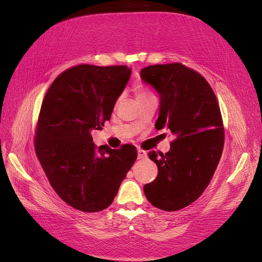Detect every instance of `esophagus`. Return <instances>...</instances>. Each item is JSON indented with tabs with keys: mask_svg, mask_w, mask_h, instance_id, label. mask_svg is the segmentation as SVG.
Returning a JSON list of instances; mask_svg holds the SVG:
<instances>
[{
	"mask_svg": "<svg viewBox=\"0 0 262 262\" xmlns=\"http://www.w3.org/2000/svg\"><path fill=\"white\" fill-rule=\"evenodd\" d=\"M144 157H146V152L143 149L139 148L138 149V158H139V160H141V158H144Z\"/></svg>",
	"mask_w": 262,
	"mask_h": 262,
	"instance_id": "obj_1",
	"label": "esophagus"
}]
</instances>
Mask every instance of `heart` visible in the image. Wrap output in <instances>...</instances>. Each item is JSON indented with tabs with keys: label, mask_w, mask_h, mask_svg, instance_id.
<instances>
[{
	"label": "heart",
	"mask_w": 262,
	"mask_h": 262,
	"mask_svg": "<svg viewBox=\"0 0 262 262\" xmlns=\"http://www.w3.org/2000/svg\"><path fill=\"white\" fill-rule=\"evenodd\" d=\"M136 94H137V97H138V98L146 97V96H148V95H150V94L147 93L145 90L141 89V87H137V89H136Z\"/></svg>",
	"instance_id": "heart-1"
}]
</instances>
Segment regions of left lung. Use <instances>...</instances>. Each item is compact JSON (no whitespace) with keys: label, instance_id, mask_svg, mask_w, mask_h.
<instances>
[{"label":"left lung","instance_id":"left-lung-1","mask_svg":"<svg viewBox=\"0 0 262 262\" xmlns=\"http://www.w3.org/2000/svg\"><path fill=\"white\" fill-rule=\"evenodd\" d=\"M141 78L160 95L155 128L176 137L167 153H148L158 173L143 190L155 208L178 211L203 193L219 165L224 146L220 106L207 80L181 63L146 67Z\"/></svg>","mask_w":262,"mask_h":262}]
</instances>
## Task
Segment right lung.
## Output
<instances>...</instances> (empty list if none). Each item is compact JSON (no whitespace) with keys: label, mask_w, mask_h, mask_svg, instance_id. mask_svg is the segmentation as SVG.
Listing matches in <instances>:
<instances>
[{"label":"right lung","mask_w":262,"mask_h":262,"mask_svg":"<svg viewBox=\"0 0 262 262\" xmlns=\"http://www.w3.org/2000/svg\"><path fill=\"white\" fill-rule=\"evenodd\" d=\"M130 75L126 66H77L55 78L42 100L36 154L54 191L76 210L108 208L137 160L136 146L97 147L91 134L109 120Z\"/></svg>","instance_id":"right-lung-1"}]
</instances>
